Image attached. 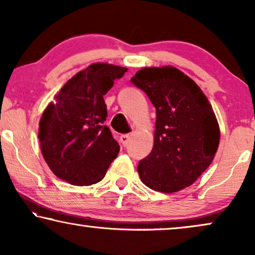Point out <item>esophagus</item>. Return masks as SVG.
Masks as SVG:
<instances>
[{"label": "esophagus", "mask_w": 255, "mask_h": 255, "mask_svg": "<svg viewBox=\"0 0 255 255\" xmlns=\"http://www.w3.org/2000/svg\"><path fill=\"white\" fill-rule=\"evenodd\" d=\"M120 139H121L122 145L125 147L128 143V140H130V135H128V134H122Z\"/></svg>", "instance_id": "obj_1"}]
</instances>
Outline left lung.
Segmentation results:
<instances>
[{
	"label": "left lung",
	"instance_id": "1",
	"mask_svg": "<svg viewBox=\"0 0 255 255\" xmlns=\"http://www.w3.org/2000/svg\"><path fill=\"white\" fill-rule=\"evenodd\" d=\"M131 82L156 109L154 146L138 172L149 189L172 193L193 184L212 163L220 128L201 88L173 66L143 68Z\"/></svg>",
	"mask_w": 255,
	"mask_h": 255
}]
</instances>
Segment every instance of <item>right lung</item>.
I'll return each mask as SVG.
<instances>
[{
  "label": "right lung",
  "instance_id": "1",
  "mask_svg": "<svg viewBox=\"0 0 255 255\" xmlns=\"http://www.w3.org/2000/svg\"><path fill=\"white\" fill-rule=\"evenodd\" d=\"M127 68L94 63L69 79L40 120L39 140L48 167L72 185L103 179L120 152L107 125L103 95Z\"/></svg>",
  "mask_w": 255,
  "mask_h": 255
}]
</instances>
